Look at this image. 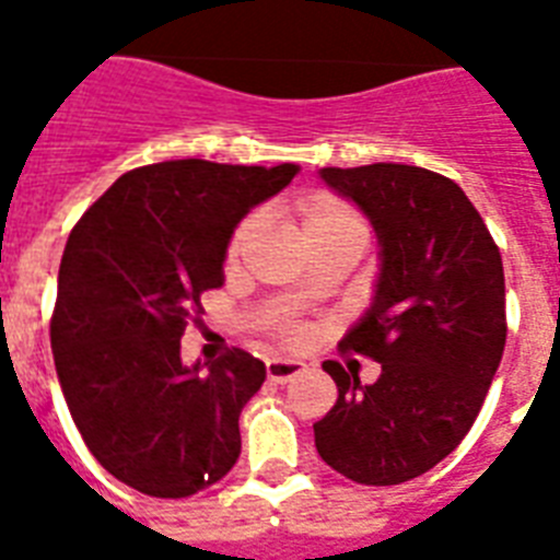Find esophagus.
Here are the masks:
<instances>
[{
	"label": "esophagus",
	"mask_w": 560,
	"mask_h": 560,
	"mask_svg": "<svg viewBox=\"0 0 560 560\" xmlns=\"http://www.w3.org/2000/svg\"><path fill=\"white\" fill-rule=\"evenodd\" d=\"M305 372V366L299 363V360H279V358H272L267 360V377L276 383H288L293 381L296 374Z\"/></svg>",
	"instance_id": "34e87169"
}]
</instances>
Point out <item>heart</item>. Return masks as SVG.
<instances>
[{
  "mask_svg": "<svg viewBox=\"0 0 560 560\" xmlns=\"http://www.w3.org/2000/svg\"><path fill=\"white\" fill-rule=\"evenodd\" d=\"M296 218L299 229H302V237H305L307 244H314V241H323V237L331 235L366 237V226H363V220H360L358 211L331 191L305 194V197L296 202ZM258 226H261V211H249V214L241 218V223L232 229V235H229L226 241V255H223L226 267H235L237 258L244 255V246L249 244V237L258 232ZM279 334L284 340H296L299 328L296 325H281Z\"/></svg>",
  "mask_w": 560,
  "mask_h": 560,
  "instance_id": "1",
  "label": "heart"
}]
</instances>
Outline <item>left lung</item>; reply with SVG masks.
Here are the masks:
<instances>
[{
  "label": "left lung",
  "mask_w": 560,
  "mask_h": 560,
  "mask_svg": "<svg viewBox=\"0 0 560 560\" xmlns=\"http://www.w3.org/2000/svg\"><path fill=\"white\" fill-rule=\"evenodd\" d=\"M381 237L366 316L340 349L381 363L363 386L337 360L323 369L337 404L314 424L316 451L360 486H400L459 447L486 404L505 349L500 246L453 179L395 162L323 168Z\"/></svg>",
  "instance_id": "8db88e82"
}]
</instances>
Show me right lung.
I'll return each mask as SVG.
<instances>
[{
    "mask_svg": "<svg viewBox=\"0 0 560 560\" xmlns=\"http://www.w3.org/2000/svg\"><path fill=\"white\" fill-rule=\"evenodd\" d=\"M296 165L171 160L121 177L66 241L51 351L74 427L125 486L179 500L214 486L241 456L237 418L267 369L226 349L179 360L200 296L223 284L226 241L246 211L279 194Z\"/></svg>",
    "mask_w": 560,
    "mask_h": 560,
    "instance_id": "right-lung-1",
    "label": "right lung"
}]
</instances>
